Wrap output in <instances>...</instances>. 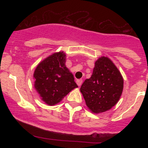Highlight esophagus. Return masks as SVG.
<instances>
[{
	"label": "esophagus",
	"mask_w": 148,
	"mask_h": 148,
	"mask_svg": "<svg viewBox=\"0 0 148 148\" xmlns=\"http://www.w3.org/2000/svg\"><path fill=\"white\" fill-rule=\"evenodd\" d=\"M76 82H77V85H78L79 86H80L82 85V79H77Z\"/></svg>",
	"instance_id": "esophagus-1"
}]
</instances>
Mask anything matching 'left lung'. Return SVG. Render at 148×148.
Returning a JSON list of instances; mask_svg holds the SVG:
<instances>
[{
    "label": "left lung",
    "mask_w": 148,
    "mask_h": 148,
    "mask_svg": "<svg viewBox=\"0 0 148 148\" xmlns=\"http://www.w3.org/2000/svg\"><path fill=\"white\" fill-rule=\"evenodd\" d=\"M124 79L110 58L101 56L95 62L93 73L80 88L86 105L95 114L104 112L120 100Z\"/></svg>",
    "instance_id": "obj_1"
}]
</instances>
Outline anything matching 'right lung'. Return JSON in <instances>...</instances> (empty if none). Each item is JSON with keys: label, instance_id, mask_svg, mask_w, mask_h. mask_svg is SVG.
Here are the masks:
<instances>
[{"label": "right lung", "instance_id": "right-lung-1", "mask_svg": "<svg viewBox=\"0 0 148 148\" xmlns=\"http://www.w3.org/2000/svg\"><path fill=\"white\" fill-rule=\"evenodd\" d=\"M66 53L55 52L41 61L34 73V88L43 102L58 104L71 90L78 87L74 75L66 66Z\"/></svg>", "mask_w": 148, "mask_h": 148}]
</instances>
